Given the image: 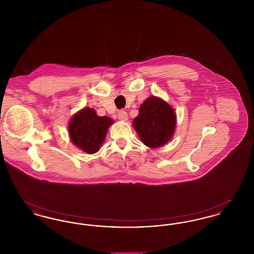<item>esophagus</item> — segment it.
Masks as SVG:
<instances>
[{"label":"esophagus","mask_w":254,"mask_h":254,"mask_svg":"<svg viewBox=\"0 0 254 254\" xmlns=\"http://www.w3.org/2000/svg\"><path fill=\"white\" fill-rule=\"evenodd\" d=\"M118 118H119V120H121V121H127V120L128 119V116H127V111H125V110L119 111V113H118Z\"/></svg>","instance_id":"34e87169"}]
</instances>
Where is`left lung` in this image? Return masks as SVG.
<instances>
[{
  "label": "left lung",
  "mask_w": 254,
  "mask_h": 254,
  "mask_svg": "<svg viewBox=\"0 0 254 254\" xmlns=\"http://www.w3.org/2000/svg\"><path fill=\"white\" fill-rule=\"evenodd\" d=\"M133 127L141 141L148 147H160L171 139L176 126V114L167 102L148 97L140 106Z\"/></svg>",
  "instance_id": "left-lung-1"
}]
</instances>
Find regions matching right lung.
<instances>
[{"label":"right lung","instance_id":"right-lung-1","mask_svg":"<svg viewBox=\"0 0 254 254\" xmlns=\"http://www.w3.org/2000/svg\"><path fill=\"white\" fill-rule=\"evenodd\" d=\"M112 124L111 118L98 116L94 109L85 108L71 118L68 133L74 145L88 154H93L104 143Z\"/></svg>","mask_w":254,"mask_h":254}]
</instances>
